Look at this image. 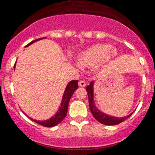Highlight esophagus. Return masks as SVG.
I'll list each match as a JSON object with an SVG mask.
<instances>
[{"label":"esophagus","instance_id":"esophagus-1","mask_svg":"<svg viewBox=\"0 0 155 155\" xmlns=\"http://www.w3.org/2000/svg\"><path fill=\"white\" fill-rule=\"evenodd\" d=\"M85 84L86 83L84 81H79V82H78V85L80 87H85Z\"/></svg>","mask_w":155,"mask_h":155}]
</instances>
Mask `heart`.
<instances>
[{
    "mask_svg": "<svg viewBox=\"0 0 155 155\" xmlns=\"http://www.w3.org/2000/svg\"><path fill=\"white\" fill-rule=\"evenodd\" d=\"M117 51L110 45H95L85 50L78 55V62L82 66H93V70H97L104 63L116 57ZM78 66L77 64H74Z\"/></svg>",
    "mask_w": 155,
    "mask_h": 155,
    "instance_id": "b5f03b06",
    "label": "heart"
}]
</instances>
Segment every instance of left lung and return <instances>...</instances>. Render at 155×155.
Instances as JSON below:
<instances>
[{"instance_id": "1", "label": "left lung", "mask_w": 155, "mask_h": 155, "mask_svg": "<svg viewBox=\"0 0 155 155\" xmlns=\"http://www.w3.org/2000/svg\"><path fill=\"white\" fill-rule=\"evenodd\" d=\"M94 81H91L89 83V85L86 87V91L88 93V97H89V108L91 111L93 117L102 124L104 125H116L120 124L121 122L124 121L125 120L130 117L133 112L128 116H124V117H116V116H112L108 114H106L96 106L95 101H94Z\"/></svg>"}]
</instances>
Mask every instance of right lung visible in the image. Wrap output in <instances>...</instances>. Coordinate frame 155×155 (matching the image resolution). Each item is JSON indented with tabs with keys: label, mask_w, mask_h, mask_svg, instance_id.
Segmentation results:
<instances>
[{
	"label": "right lung",
	"mask_w": 155,
	"mask_h": 155,
	"mask_svg": "<svg viewBox=\"0 0 155 155\" xmlns=\"http://www.w3.org/2000/svg\"><path fill=\"white\" fill-rule=\"evenodd\" d=\"M46 39V37H43V38H40V39H39L32 41V42H31L30 43H28V45L25 46V47H28L31 44L34 43L35 42H36V41H39L40 40V39ZM15 68H16V64L14 65V70H15ZM78 80H72L70 81V82L67 84L66 89H65V91H64L63 96H62V101H61V104H60L59 108H58V111L56 112L55 114L53 116H51L50 119H47L46 120H33V119L30 118L28 116H27L29 117V118H30L32 121H34V122L37 123V124H39L42 125V126L43 127H51L56 126L57 124H58L59 123H61L63 120V119L66 116L67 110H68L69 101H70V98H71V97H72V95L74 94L75 90L78 88ZM24 114H25V113H24Z\"/></svg>",
	"instance_id": "1"
}]
</instances>
